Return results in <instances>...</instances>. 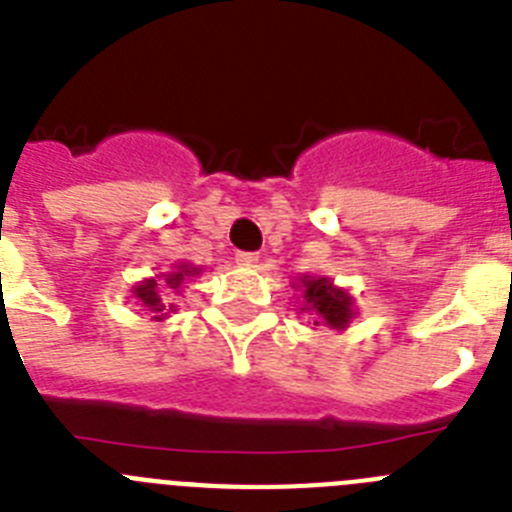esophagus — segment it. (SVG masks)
<instances>
[{"label":"esophagus","mask_w":512,"mask_h":512,"mask_svg":"<svg viewBox=\"0 0 512 512\" xmlns=\"http://www.w3.org/2000/svg\"><path fill=\"white\" fill-rule=\"evenodd\" d=\"M235 261H238L241 266H256L259 264V253L241 251V253H235Z\"/></svg>","instance_id":"34e87169"}]
</instances>
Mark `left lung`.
I'll return each instance as SVG.
<instances>
[{
    "instance_id": "8db88e82",
    "label": "left lung",
    "mask_w": 512,
    "mask_h": 512,
    "mask_svg": "<svg viewBox=\"0 0 512 512\" xmlns=\"http://www.w3.org/2000/svg\"><path fill=\"white\" fill-rule=\"evenodd\" d=\"M295 289H300L302 295L300 312L312 315V325L346 330L348 323L356 318L354 297L348 295V289L336 287L333 279L302 274L295 282Z\"/></svg>"
}]
</instances>
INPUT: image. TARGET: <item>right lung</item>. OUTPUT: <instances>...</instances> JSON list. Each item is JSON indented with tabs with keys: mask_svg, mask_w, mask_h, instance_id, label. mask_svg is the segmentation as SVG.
Returning <instances> with one entry per match:
<instances>
[{
	"mask_svg": "<svg viewBox=\"0 0 512 512\" xmlns=\"http://www.w3.org/2000/svg\"><path fill=\"white\" fill-rule=\"evenodd\" d=\"M202 266H194L189 261H179L171 271L164 274H156V277H148L143 282L133 284L130 295H133L135 305H140L143 310L151 315V320H166L171 312L179 310L176 305V295H182V284L189 277H200Z\"/></svg>",
	"mask_w": 512,
	"mask_h": 512,
	"instance_id": "obj_1",
	"label": "right lung"
}]
</instances>
